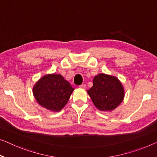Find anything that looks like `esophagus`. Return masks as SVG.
I'll list each match as a JSON object with an SVG mask.
<instances>
[{
  "instance_id": "esophagus-1",
  "label": "esophagus",
  "mask_w": 157,
  "mask_h": 157,
  "mask_svg": "<svg viewBox=\"0 0 157 157\" xmlns=\"http://www.w3.org/2000/svg\"><path fill=\"white\" fill-rule=\"evenodd\" d=\"M79 88H82V89H84V90H86V86L85 84H82V85H81L80 86H79Z\"/></svg>"
}]
</instances>
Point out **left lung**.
Returning <instances> with one entry per match:
<instances>
[{"mask_svg":"<svg viewBox=\"0 0 157 157\" xmlns=\"http://www.w3.org/2000/svg\"><path fill=\"white\" fill-rule=\"evenodd\" d=\"M87 93L94 106L101 111H112L123 101L125 90L115 76L99 73L93 79Z\"/></svg>","mask_w":157,"mask_h":157,"instance_id":"obj_1","label":"left lung"}]
</instances>
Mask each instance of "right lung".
Returning a JSON list of instances; mask_svg holds the SVG:
<instances>
[{
  "label": "right lung",
  "instance_id": "obj_1",
  "mask_svg": "<svg viewBox=\"0 0 157 157\" xmlns=\"http://www.w3.org/2000/svg\"><path fill=\"white\" fill-rule=\"evenodd\" d=\"M73 91L74 88L61 75L55 73L41 77L32 90L37 103L51 112L61 111Z\"/></svg>",
  "mask_w": 157,
  "mask_h": 157
}]
</instances>
